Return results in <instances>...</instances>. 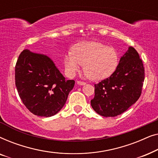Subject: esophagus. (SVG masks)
<instances>
[{
  "label": "esophagus",
  "mask_w": 158,
  "mask_h": 158,
  "mask_svg": "<svg viewBox=\"0 0 158 158\" xmlns=\"http://www.w3.org/2000/svg\"><path fill=\"white\" fill-rule=\"evenodd\" d=\"M77 83L80 85H85V82H83V81H77Z\"/></svg>",
  "instance_id": "obj_1"
}]
</instances>
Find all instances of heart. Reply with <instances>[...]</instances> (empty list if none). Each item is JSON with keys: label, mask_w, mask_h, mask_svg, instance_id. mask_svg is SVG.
<instances>
[{"label": "heart", "mask_w": 158, "mask_h": 158, "mask_svg": "<svg viewBox=\"0 0 158 158\" xmlns=\"http://www.w3.org/2000/svg\"><path fill=\"white\" fill-rule=\"evenodd\" d=\"M118 62L115 49L97 42H80L64 58V68L68 75H74L83 65L85 75L93 81L109 77L116 70Z\"/></svg>", "instance_id": "obj_1"}]
</instances>
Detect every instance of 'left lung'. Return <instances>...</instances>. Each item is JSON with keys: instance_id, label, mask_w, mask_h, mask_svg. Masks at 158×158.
Wrapping results in <instances>:
<instances>
[{"instance_id": "obj_1", "label": "left lung", "mask_w": 158, "mask_h": 158, "mask_svg": "<svg viewBox=\"0 0 158 158\" xmlns=\"http://www.w3.org/2000/svg\"><path fill=\"white\" fill-rule=\"evenodd\" d=\"M144 68L137 50L129 47L121 57L116 70L95 84L91 106L99 115L114 117L126 111L141 96Z\"/></svg>"}]
</instances>
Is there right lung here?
I'll return each mask as SVG.
<instances>
[{"mask_svg": "<svg viewBox=\"0 0 158 158\" xmlns=\"http://www.w3.org/2000/svg\"><path fill=\"white\" fill-rule=\"evenodd\" d=\"M15 83L19 97L34 115L49 117L65 103L74 80H65L48 56L25 49L15 66Z\"/></svg>", "mask_w": 158, "mask_h": 158, "instance_id": "right-lung-1", "label": "right lung"}]
</instances>
